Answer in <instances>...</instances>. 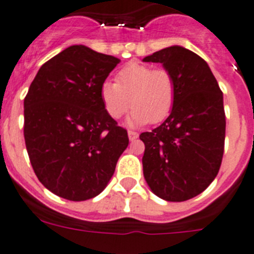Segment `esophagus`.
Here are the masks:
<instances>
[{"instance_id": "1", "label": "esophagus", "mask_w": 254, "mask_h": 254, "mask_svg": "<svg viewBox=\"0 0 254 254\" xmlns=\"http://www.w3.org/2000/svg\"><path fill=\"white\" fill-rule=\"evenodd\" d=\"M128 138H129V140H135L138 138V133L133 132V130H128Z\"/></svg>"}]
</instances>
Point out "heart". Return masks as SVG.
I'll return each instance as SVG.
<instances>
[{"mask_svg":"<svg viewBox=\"0 0 254 254\" xmlns=\"http://www.w3.org/2000/svg\"><path fill=\"white\" fill-rule=\"evenodd\" d=\"M100 99L111 119L119 120L133 107L128 125L159 124L172 112L177 99V82L167 69L130 62L116 74V84L102 82Z\"/></svg>","mask_w":254,"mask_h":254,"instance_id":"heart-1","label":"heart"}]
</instances>
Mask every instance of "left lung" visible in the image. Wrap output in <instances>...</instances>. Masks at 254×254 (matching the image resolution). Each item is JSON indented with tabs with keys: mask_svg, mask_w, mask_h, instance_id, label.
<instances>
[{
	"mask_svg": "<svg viewBox=\"0 0 254 254\" xmlns=\"http://www.w3.org/2000/svg\"><path fill=\"white\" fill-rule=\"evenodd\" d=\"M160 63L177 82V99L169 117L139 135L148 187L160 199L185 201L201 194L220 170L225 147L223 95L202 58L180 45L143 59Z\"/></svg>",
	"mask_w": 254,
	"mask_h": 254,
	"instance_id": "left-lung-1",
	"label": "left lung"
}]
</instances>
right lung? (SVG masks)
<instances>
[{
    "mask_svg": "<svg viewBox=\"0 0 254 254\" xmlns=\"http://www.w3.org/2000/svg\"><path fill=\"white\" fill-rule=\"evenodd\" d=\"M121 62L71 45L43 64L24 99V140L39 182L70 201L97 196L128 145L100 87Z\"/></svg>",
    "mask_w": 254,
    "mask_h": 254,
    "instance_id": "obj_1",
    "label": "right lung"
}]
</instances>
